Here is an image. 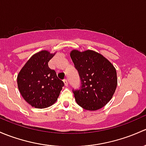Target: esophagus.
<instances>
[{"mask_svg":"<svg viewBox=\"0 0 146 146\" xmlns=\"http://www.w3.org/2000/svg\"><path fill=\"white\" fill-rule=\"evenodd\" d=\"M63 82H64L65 86H68V82H67V79H64V80H63Z\"/></svg>","mask_w":146,"mask_h":146,"instance_id":"34e87169","label":"esophagus"}]
</instances>
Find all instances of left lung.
Here are the masks:
<instances>
[{"mask_svg": "<svg viewBox=\"0 0 146 146\" xmlns=\"http://www.w3.org/2000/svg\"><path fill=\"white\" fill-rule=\"evenodd\" d=\"M70 56L81 80L79 89H72L76 103L87 110L100 109L115 94L117 85L116 70L95 51L74 50Z\"/></svg>", "mask_w": 146, "mask_h": 146, "instance_id": "1", "label": "left lung"}]
</instances>
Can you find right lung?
I'll return each mask as SVG.
<instances>
[{"mask_svg": "<svg viewBox=\"0 0 146 146\" xmlns=\"http://www.w3.org/2000/svg\"><path fill=\"white\" fill-rule=\"evenodd\" d=\"M55 54L42 50L33 55L17 75L21 95L32 107L46 108L58 100L64 82L59 79L48 62Z\"/></svg>", "mask_w": 146, "mask_h": 146, "instance_id": "add662e5", "label": "right lung"}]
</instances>
